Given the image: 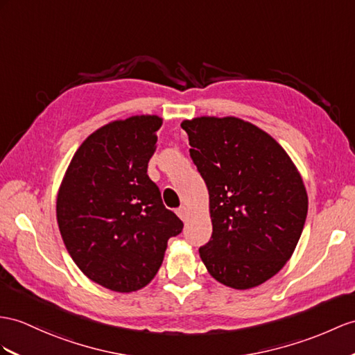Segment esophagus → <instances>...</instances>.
<instances>
[{"label": "esophagus", "instance_id": "obj_1", "mask_svg": "<svg viewBox=\"0 0 355 355\" xmlns=\"http://www.w3.org/2000/svg\"><path fill=\"white\" fill-rule=\"evenodd\" d=\"M176 214L179 215L180 220L185 221L187 220V215H188V209H187L185 206H180V207H178V209H176Z\"/></svg>", "mask_w": 355, "mask_h": 355}]
</instances>
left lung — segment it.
I'll return each mask as SVG.
<instances>
[{
    "label": "left lung",
    "instance_id": "8db88e82",
    "mask_svg": "<svg viewBox=\"0 0 355 355\" xmlns=\"http://www.w3.org/2000/svg\"><path fill=\"white\" fill-rule=\"evenodd\" d=\"M209 191L212 236L198 253L215 280L259 286L289 261L307 217L298 170L271 135L236 117L182 122Z\"/></svg>",
    "mask_w": 355,
    "mask_h": 355
}]
</instances>
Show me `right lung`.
<instances>
[{"mask_svg":"<svg viewBox=\"0 0 355 355\" xmlns=\"http://www.w3.org/2000/svg\"><path fill=\"white\" fill-rule=\"evenodd\" d=\"M158 116H132L85 138L57 197L69 254L90 280L116 292L144 288L158 272L167 241L184 223L148 176Z\"/></svg>","mask_w":355,"mask_h":355,"instance_id":"1","label":"right lung"}]
</instances>
